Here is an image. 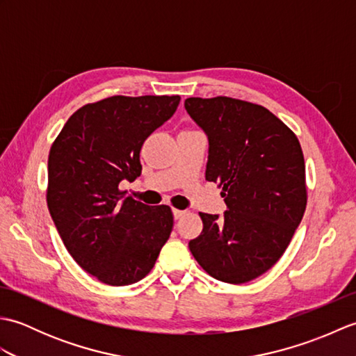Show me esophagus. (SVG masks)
I'll list each match as a JSON object with an SVG mask.
<instances>
[{"mask_svg":"<svg viewBox=\"0 0 356 356\" xmlns=\"http://www.w3.org/2000/svg\"><path fill=\"white\" fill-rule=\"evenodd\" d=\"M184 214H185V211H182V209H172V216H174V218H176V220L182 218Z\"/></svg>","mask_w":356,"mask_h":356,"instance_id":"esophagus-1","label":"esophagus"}]
</instances>
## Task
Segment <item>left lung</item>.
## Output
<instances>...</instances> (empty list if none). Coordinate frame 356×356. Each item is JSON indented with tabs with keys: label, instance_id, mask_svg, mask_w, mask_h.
I'll list each match as a JSON object with an SVG mask.
<instances>
[{
	"label": "left lung",
	"instance_id": "1",
	"mask_svg": "<svg viewBox=\"0 0 356 356\" xmlns=\"http://www.w3.org/2000/svg\"><path fill=\"white\" fill-rule=\"evenodd\" d=\"M188 115L208 136L205 177L222 188L223 216L200 213L190 251L211 277L241 284L269 270L303 218L307 193L301 145L261 107L232 97H188Z\"/></svg>",
	"mask_w": 356,
	"mask_h": 356
}]
</instances>
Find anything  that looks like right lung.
Instances as JSON below:
<instances>
[{
  "mask_svg": "<svg viewBox=\"0 0 356 356\" xmlns=\"http://www.w3.org/2000/svg\"><path fill=\"white\" fill-rule=\"evenodd\" d=\"M180 96H111L67 120L49 154L47 207L67 251L110 286L153 269L172 229L168 205L124 197L119 184L142 172L143 142L177 110Z\"/></svg>",
  "mask_w": 356,
  "mask_h": 356,
  "instance_id": "obj_1",
  "label": "right lung"
}]
</instances>
